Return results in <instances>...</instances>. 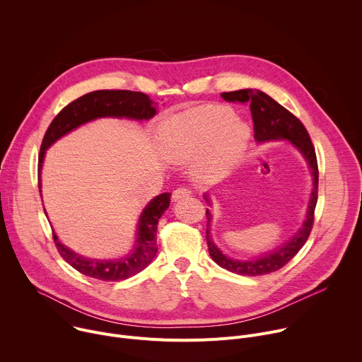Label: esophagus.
Segmentation results:
<instances>
[{"mask_svg": "<svg viewBox=\"0 0 362 362\" xmlns=\"http://www.w3.org/2000/svg\"><path fill=\"white\" fill-rule=\"evenodd\" d=\"M190 189H187V187H177L173 193H172V199L173 200H179V199H183V197H187V196H190Z\"/></svg>", "mask_w": 362, "mask_h": 362, "instance_id": "34e87169", "label": "esophagus"}]
</instances>
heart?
I'll return each mask as SVG.
<instances>
[{"mask_svg": "<svg viewBox=\"0 0 362 362\" xmlns=\"http://www.w3.org/2000/svg\"><path fill=\"white\" fill-rule=\"evenodd\" d=\"M249 132L225 106H200L169 117L159 129L165 153L185 159L203 153L206 166L214 170L228 168L245 148Z\"/></svg>", "mask_w": 362, "mask_h": 362, "instance_id": "1", "label": "heart"}]
</instances>
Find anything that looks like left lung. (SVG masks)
Listing matches in <instances>:
<instances>
[{
  "label": "left lung",
  "mask_w": 362,
  "mask_h": 362,
  "mask_svg": "<svg viewBox=\"0 0 362 362\" xmlns=\"http://www.w3.org/2000/svg\"><path fill=\"white\" fill-rule=\"evenodd\" d=\"M222 97L229 103H242V105H249L252 120H253L255 139L257 141L288 139L303 154L314 176V189L311 193V200H309L306 219L302 228L284 246H281L279 249L271 253L262 255L261 257H257V259H253V261L230 259V257L225 256L215 246L209 235L212 215L209 209H206V219H208V223H206V242H208L212 259L219 267L233 274L246 275V276H261L284 268L299 252V249L305 245V242L309 238V233L313 230L314 218H315V206L318 200V176H320L315 147L302 122L296 116H293L289 110H286L284 106H281L278 101H275L272 97L265 94L264 91L245 88V90L222 93ZM204 199L208 200V197Z\"/></svg>",
  "instance_id": "1"
}]
</instances>
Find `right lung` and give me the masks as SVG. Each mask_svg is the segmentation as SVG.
Returning a JSON list of instances; mask_svg holds the SVG:
<instances>
[{"mask_svg":"<svg viewBox=\"0 0 362 362\" xmlns=\"http://www.w3.org/2000/svg\"><path fill=\"white\" fill-rule=\"evenodd\" d=\"M156 115V103L147 94L130 90H97L87 93L67 105L49 123L40 147L38 173L44 160L45 150L56 140L74 130L76 127L97 117H127L136 120H148ZM41 196V180L38 177ZM170 204V193H162L154 197L141 214L137 226L134 250L116 261L88 259L70 250L59 242L53 232L54 245L63 259L80 274L100 281H123L143 271L156 256L158 222Z\"/></svg>","mask_w":362,"mask_h":362,"instance_id":"right-lung-1","label":"right lung"}]
</instances>
